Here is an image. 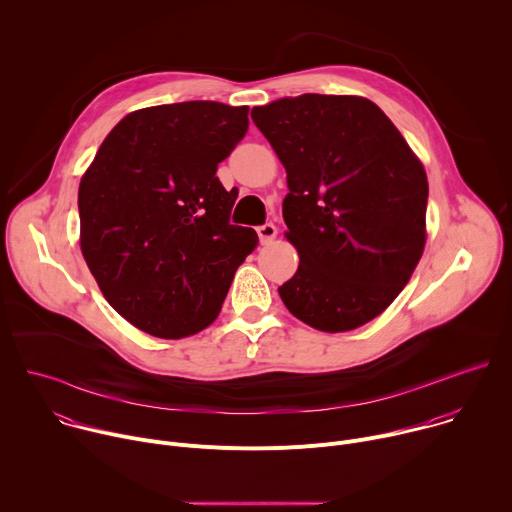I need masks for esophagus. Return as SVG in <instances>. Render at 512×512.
I'll return each mask as SVG.
<instances>
[{
	"instance_id": "1",
	"label": "esophagus",
	"mask_w": 512,
	"mask_h": 512,
	"mask_svg": "<svg viewBox=\"0 0 512 512\" xmlns=\"http://www.w3.org/2000/svg\"><path fill=\"white\" fill-rule=\"evenodd\" d=\"M257 235H259L261 243H271L277 237V227L271 223H265V225L257 227Z\"/></svg>"
}]
</instances>
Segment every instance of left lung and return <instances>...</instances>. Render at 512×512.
<instances>
[{"instance_id": "obj_1", "label": "left lung", "mask_w": 512, "mask_h": 512, "mask_svg": "<svg viewBox=\"0 0 512 512\" xmlns=\"http://www.w3.org/2000/svg\"><path fill=\"white\" fill-rule=\"evenodd\" d=\"M251 117L287 172L283 221L300 253L285 308L348 332L401 294L425 247L427 176L391 119L352 95L283 97Z\"/></svg>"}]
</instances>
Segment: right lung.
<instances>
[{
    "label": "right lung",
    "instance_id": "right-lung-1",
    "mask_svg": "<svg viewBox=\"0 0 512 512\" xmlns=\"http://www.w3.org/2000/svg\"><path fill=\"white\" fill-rule=\"evenodd\" d=\"M247 115L216 101L133 111L85 172L81 251L105 300L135 328L168 340L204 330L257 247L253 229L231 225L237 194L216 178Z\"/></svg>",
    "mask_w": 512,
    "mask_h": 512
}]
</instances>
